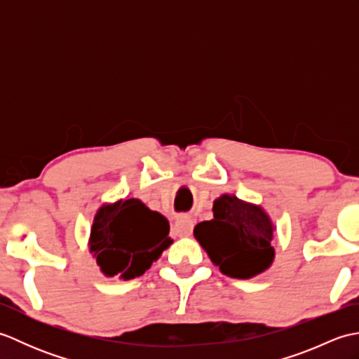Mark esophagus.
<instances>
[{
    "instance_id": "obj_1",
    "label": "esophagus",
    "mask_w": 359,
    "mask_h": 359,
    "mask_svg": "<svg viewBox=\"0 0 359 359\" xmlns=\"http://www.w3.org/2000/svg\"><path fill=\"white\" fill-rule=\"evenodd\" d=\"M193 226H194V224H193L191 219L182 216L177 220H175L171 230L175 236H179V238H187V236H191Z\"/></svg>"
}]
</instances>
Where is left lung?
Instances as JSON below:
<instances>
[{"label":"left lung","instance_id":"obj_1","mask_svg":"<svg viewBox=\"0 0 359 359\" xmlns=\"http://www.w3.org/2000/svg\"><path fill=\"white\" fill-rule=\"evenodd\" d=\"M274 231L276 226L261 205L225 193L212 202V219L194 226V238L226 276L251 279L274 261Z\"/></svg>","mask_w":359,"mask_h":359}]
</instances>
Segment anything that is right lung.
<instances>
[{
	"label": "right lung",
	"mask_w": 359,
	"mask_h": 359,
	"mask_svg": "<svg viewBox=\"0 0 359 359\" xmlns=\"http://www.w3.org/2000/svg\"><path fill=\"white\" fill-rule=\"evenodd\" d=\"M170 222L140 199H118L97 210L89 233V253L106 278L129 280L151 269L171 245Z\"/></svg>",
	"instance_id": "right-lung-1"
}]
</instances>
